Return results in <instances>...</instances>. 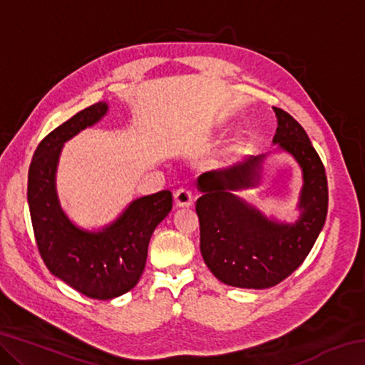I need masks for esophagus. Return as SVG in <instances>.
Listing matches in <instances>:
<instances>
[{
  "instance_id": "34e87169",
  "label": "esophagus",
  "mask_w": 365,
  "mask_h": 365,
  "mask_svg": "<svg viewBox=\"0 0 365 365\" xmlns=\"http://www.w3.org/2000/svg\"><path fill=\"white\" fill-rule=\"evenodd\" d=\"M174 200H175V205L180 207L193 205V195H191V191L187 188H178L174 193Z\"/></svg>"
}]
</instances>
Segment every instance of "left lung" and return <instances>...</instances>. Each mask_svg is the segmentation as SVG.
I'll list each match as a JSON object with an SVG mask.
<instances>
[{
  "label": "left lung",
  "mask_w": 365,
  "mask_h": 365,
  "mask_svg": "<svg viewBox=\"0 0 365 365\" xmlns=\"http://www.w3.org/2000/svg\"><path fill=\"white\" fill-rule=\"evenodd\" d=\"M274 110L279 123L274 143L302 169L299 220H270L233 193L256 187L262 156L197 178L202 193L196 201L202 259L222 283L238 288H270L292 275L316 243L329 207L325 168L306 130L283 109Z\"/></svg>",
  "instance_id": "1"
}]
</instances>
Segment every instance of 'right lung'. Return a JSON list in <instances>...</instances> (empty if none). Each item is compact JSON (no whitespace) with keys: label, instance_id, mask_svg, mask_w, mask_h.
Returning <instances> with one entry per match:
<instances>
[{"label":"right lung","instance_id":"add662e5","mask_svg":"<svg viewBox=\"0 0 365 365\" xmlns=\"http://www.w3.org/2000/svg\"><path fill=\"white\" fill-rule=\"evenodd\" d=\"M108 113L106 103L80 110L40 141L30 163L27 200L40 256L48 270L93 299H113L130 292L145 270L148 245L172 209L169 190L130 202L100 232L73 225L56 195V168L63 145Z\"/></svg>","mask_w":365,"mask_h":365}]
</instances>
